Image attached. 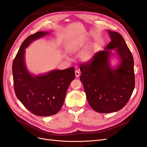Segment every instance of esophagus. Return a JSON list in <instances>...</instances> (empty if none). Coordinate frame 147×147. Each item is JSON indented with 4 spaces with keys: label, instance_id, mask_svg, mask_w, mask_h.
Segmentation results:
<instances>
[{
    "label": "esophagus",
    "instance_id": "1",
    "mask_svg": "<svg viewBox=\"0 0 147 147\" xmlns=\"http://www.w3.org/2000/svg\"><path fill=\"white\" fill-rule=\"evenodd\" d=\"M75 77H76L77 78L79 77L80 75V71H78V70H75Z\"/></svg>",
    "mask_w": 147,
    "mask_h": 147
}]
</instances>
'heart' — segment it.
Wrapping results in <instances>:
<instances>
[{
	"instance_id": "b5f03b06",
	"label": "heart",
	"mask_w": 147,
	"mask_h": 147,
	"mask_svg": "<svg viewBox=\"0 0 147 147\" xmlns=\"http://www.w3.org/2000/svg\"><path fill=\"white\" fill-rule=\"evenodd\" d=\"M89 43V39L86 38L83 40L71 43L69 45L67 49L70 53H76L79 51L87 45ZM95 56V50L92 47H88L86 48L80 54V58L83 62L88 63L93 60Z\"/></svg>"
}]
</instances>
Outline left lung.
I'll return each mask as SVG.
<instances>
[{
  "instance_id": "obj_1",
  "label": "left lung",
  "mask_w": 147,
  "mask_h": 147,
  "mask_svg": "<svg viewBox=\"0 0 147 147\" xmlns=\"http://www.w3.org/2000/svg\"><path fill=\"white\" fill-rule=\"evenodd\" d=\"M111 42L104 51L97 52L92 61L80 65L87 100L96 112L112 113L123 109L129 100L135 87L134 59L121 34L108 30ZM115 50V53L111 51ZM119 62L111 65V56Z\"/></svg>"
}]
</instances>
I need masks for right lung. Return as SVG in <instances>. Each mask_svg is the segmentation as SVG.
<instances>
[{"label": "right lung", "mask_w": 147, "mask_h": 147, "mask_svg": "<svg viewBox=\"0 0 147 147\" xmlns=\"http://www.w3.org/2000/svg\"><path fill=\"white\" fill-rule=\"evenodd\" d=\"M49 34L39 31L22 43L13 62L12 72L17 98L33 114L48 117L56 114L63 107L68 87L75 76V69L53 70L35 75L29 72L25 62V49L32 42Z\"/></svg>", "instance_id": "obj_1"}]
</instances>
